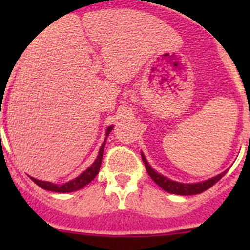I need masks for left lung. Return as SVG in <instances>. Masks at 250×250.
<instances>
[{"instance_id": "1", "label": "left lung", "mask_w": 250, "mask_h": 250, "mask_svg": "<svg viewBox=\"0 0 250 250\" xmlns=\"http://www.w3.org/2000/svg\"><path fill=\"white\" fill-rule=\"evenodd\" d=\"M141 159L144 161L145 169H146L150 178H151L159 187L163 188L165 191L171 194H178V195H195V194L203 193V191L208 190L209 188L213 187L216 182H219L220 179H222L223 176L225 175V173H227V171H224V173L219 174L218 176H214V178L209 179L207 182L196 183V184H183V183H176L173 182V180H169V179L165 178V176L156 173L155 170L150 167L143 152H141Z\"/></svg>"}]
</instances>
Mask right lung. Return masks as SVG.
I'll return each instance as SVG.
<instances>
[{"label": "right lung", "mask_w": 250, "mask_h": 250, "mask_svg": "<svg viewBox=\"0 0 250 250\" xmlns=\"http://www.w3.org/2000/svg\"><path fill=\"white\" fill-rule=\"evenodd\" d=\"M111 130H112V126L107 127V130H106V135H109ZM104 147H105V141L101 144L100 150H99V155L98 158H96V160L94 161V164H92L89 169H86L80 176H77V178H75L74 180L66 183V184L56 185V184H51V183L48 182H41V180H37V179L35 178H31V179H32V182H34L35 184H37L40 188H42V189H45V190H48V191H55V193H71V191L79 190V189H81V188H83L85 185L89 184L92 179L99 174V170H100V167H101V161H103Z\"/></svg>", "instance_id": "add662e5"}]
</instances>
